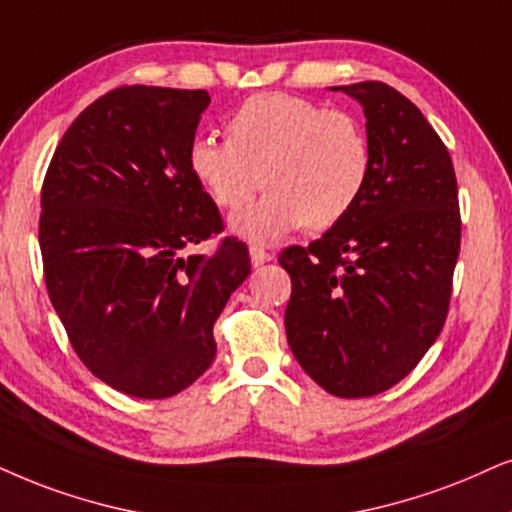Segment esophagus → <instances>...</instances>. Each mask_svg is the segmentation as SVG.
I'll use <instances>...</instances> for the list:
<instances>
[{"label": "esophagus", "instance_id": "1", "mask_svg": "<svg viewBox=\"0 0 512 512\" xmlns=\"http://www.w3.org/2000/svg\"><path fill=\"white\" fill-rule=\"evenodd\" d=\"M271 260H274V255H271V252H267L264 248H257V245H252V248H250L252 267H262V264H267Z\"/></svg>", "mask_w": 512, "mask_h": 512}]
</instances>
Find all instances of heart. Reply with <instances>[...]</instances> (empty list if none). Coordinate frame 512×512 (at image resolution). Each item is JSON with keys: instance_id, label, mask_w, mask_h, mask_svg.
I'll return each mask as SVG.
<instances>
[{"instance_id": "b5f03b06", "label": "heart", "mask_w": 512, "mask_h": 512, "mask_svg": "<svg viewBox=\"0 0 512 512\" xmlns=\"http://www.w3.org/2000/svg\"><path fill=\"white\" fill-rule=\"evenodd\" d=\"M186 163L222 210H238L264 186L260 203L236 212L229 226L250 243H274L304 224H340L364 198L373 151L352 113L271 92L236 108L226 139H193Z\"/></svg>"}]
</instances>
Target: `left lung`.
<instances>
[{
  "label": "left lung",
  "mask_w": 512,
  "mask_h": 512,
  "mask_svg": "<svg viewBox=\"0 0 512 512\" xmlns=\"http://www.w3.org/2000/svg\"><path fill=\"white\" fill-rule=\"evenodd\" d=\"M340 89L366 115L373 167L364 198L319 241L278 255L293 293L297 364L342 399L406 378L442 333L461 250L454 163L413 103L385 82Z\"/></svg>",
  "instance_id": "8db88e82"
}]
</instances>
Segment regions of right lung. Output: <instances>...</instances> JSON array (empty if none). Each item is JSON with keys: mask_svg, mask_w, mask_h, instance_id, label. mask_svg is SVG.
<instances>
[{"mask_svg": "<svg viewBox=\"0 0 512 512\" xmlns=\"http://www.w3.org/2000/svg\"><path fill=\"white\" fill-rule=\"evenodd\" d=\"M210 94L132 84L103 94L58 141L42 184L49 300L84 366L113 390L165 399L208 371L226 300L250 274L186 163Z\"/></svg>", "mask_w": 512, "mask_h": 512, "instance_id": "right-lung-1", "label": "right lung"}]
</instances>
